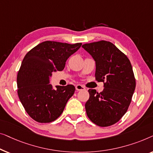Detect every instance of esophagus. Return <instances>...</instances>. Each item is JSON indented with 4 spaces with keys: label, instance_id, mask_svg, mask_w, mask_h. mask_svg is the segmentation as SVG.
Masks as SVG:
<instances>
[{
    "label": "esophagus",
    "instance_id": "obj_1",
    "mask_svg": "<svg viewBox=\"0 0 153 153\" xmlns=\"http://www.w3.org/2000/svg\"><path fill=\"white\" fill-rule=\"evenodd\" d=\"M76 89L77 91H81V90H85V87L81 85H77L76 86Z\"/></svg>",
    "mask_w": 153,
    "mask_h": 153
}]
</instances>
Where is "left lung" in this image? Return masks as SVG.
I'll return each mask as SVG.
<instances>
[{
  "instance_id": "1",
  "label": "left lung",
  "mask_w": 153,
  "mask_h": 153,
  "mask_svg": "<svg viewBox=\"0 0 153 153\" xmlns=\"http://www.w3.org/2000/svg\"><path fill=\"white\" fill-rule=\"evenodd\" d=\"M82 47L95 61L96 80L105 82L100 93L88 90L86 112L97 126H111L121 119L131 102L136 87L132 65L128 57L109 42L102 40Z\"/></svg>"
}]
</instances>
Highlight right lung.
Masks as SVG:
<instances>
[{
  "label": "right lung",
  "instance_id": "add662e5",
  "mask_svg": "<svg viewBox=\"0 0 153 153\" xmlns=\"http://www.w3.org/2000/svg\"><path fill=\"white\" fill-rule=\"evenodd\" d=\"M82 46L52 41L39 44L25 55L17 75L18 95L26 112L39 123H50L63 112L74 95V85L53 89L49 79L53 71H61L66 60Z\"/></svg>",
  "mask_w": 153,
  "mask_h": 153
}]
</instances>
